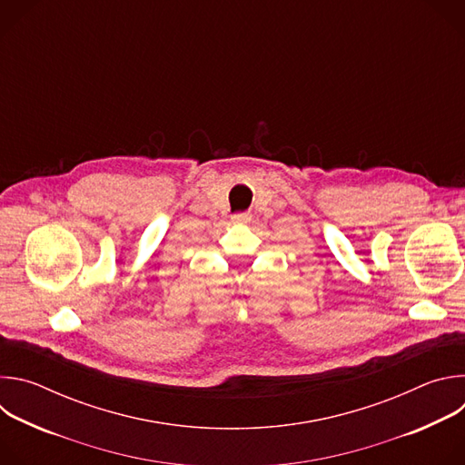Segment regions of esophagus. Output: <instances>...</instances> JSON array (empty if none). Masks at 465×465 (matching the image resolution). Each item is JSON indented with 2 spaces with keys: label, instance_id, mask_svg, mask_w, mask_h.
I'll use <instances>...</instances> for the list:
<instances>
[{
  "label": "esophagus",
  "instance_id": "34e87169",
  "mask_svg": "<svg viewBox=\"0 0 465 465\" xmlns=\"http://www.w3.org/2000/svg\"><path fill=\"white\" fill-rule=\"evenodd\" d=\"M232 221H233L235 224H246V223L252 221V215H250V213H237V215L232 217Z\"/></svg>",
  "mask_w": 465,
  "mask_h": 465
}]
</instances>
